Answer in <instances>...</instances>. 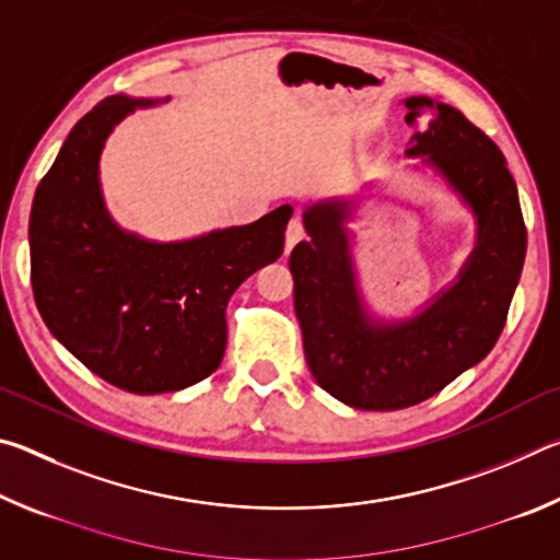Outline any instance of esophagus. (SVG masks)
Here are the masks:
<instances>
[{"instance_id":"esophagus-1","label":"esophagus","mask_w":560,"mask_h":560,"mask_svg":"<svg viewBox=\"0 0 560 560\" xmlns=\"http://www.w3.org/2000/svg\"><path fill=\"white\" fill-rule=\"evenodd\" d=\"M303 236H306V232H303V224H301L299 217H293V220L287 226V254L303 240Z\"/></svg>"}]
</instances>
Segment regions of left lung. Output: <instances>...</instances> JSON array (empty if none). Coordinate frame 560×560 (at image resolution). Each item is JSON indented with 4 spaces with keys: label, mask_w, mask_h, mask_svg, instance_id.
Instances as JSON below:
<instances>
[{
    "label": "left lung",
    "mask_w": 560,
    "mask_h": 560,
    "mask_svg": "<svg viewBox=\"0 0 560 560\" xmlns=\"http://www.w3.org/2000/svg\"><path fill=\"white\" fill-rule=\"evenodd\" d=\"M405 120L420 130L405 150L422 158L477 222L474 249L447 289L415 316L371 314L358 287L353 207L311 205V236L289 257L303 353L316 383L355 410H402L438 395L485 360L506 324L526 257L516 183L494 140L457 108L428 96L405 98Z\"/></svg>",
    "instance_id": "left-lung-1"
}]
</instances>
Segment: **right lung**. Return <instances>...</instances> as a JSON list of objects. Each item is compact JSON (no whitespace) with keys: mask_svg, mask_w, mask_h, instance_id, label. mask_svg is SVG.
<instances>
[{"mask_svg":"<svg viewBox=\"0 0 560 560\" xmlns=\"http://www.w3.org/2000/svg\"><path fill=\"white\" fill-rule=\"evenodd\" d=\"M170 98L110 96L75 122L36 187L32 289L54 338L91 373L136 395L205 381L226 348V303L283 254L291 205L244 226L153 242L113 222L101 192L103 145L136 108Z\"/></svg>","mask_w":560,"mask_h":560,"instance_id":"obj_1","label":"right lung"}]
</instances>
